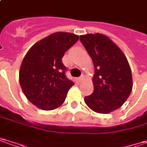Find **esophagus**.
<instances>
[{
  "label": "esophagus",
  "instance_id": "34e87169",
  "mask_svg": "<svg viewBox=\"0 0 147 147\" xmlns=\"http://www.w3.org/2000/svg\"><path fill=\"white\" fill-rule=\"evenodd\" d=\"M76 80L78 81L79 83H80V82H81V81H83V80H84V76H81L80 77H79V78L77 79Z\"/></svg>",
  "mask_w": 147,
  "mask_h": 147
}]
</instances>
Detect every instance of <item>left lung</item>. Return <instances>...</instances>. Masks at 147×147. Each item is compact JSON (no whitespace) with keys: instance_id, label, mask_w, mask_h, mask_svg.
<instances>
[{"instance_id":"obj_1","label":"left lung","mask_w":147,"mask_h":147,"mask_svg":"<svg viewBox=\"0 0 147 147\" xmlns=\"http://www.w3.org/2000/svg\"><path fill=\"white\" fill-rule=\"evenodd\" d=\"M93 60L94 92L84 97L92 111L108 114L119 108L133 89L132 72L123 51L103 34H86L80 36Z\"/></svg>"}]
</instances>
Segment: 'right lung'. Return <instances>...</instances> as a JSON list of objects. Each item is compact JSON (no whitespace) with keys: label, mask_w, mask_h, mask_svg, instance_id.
Wrapping results in <instances>:
<instances>
[{"label":"right lung","mask_w":147,"mask_h":147,"mask_svg":"<svg viewBox=\"0 0 147 147\" xmlns=\"http://www.w3.org/2000/svg\"><path fill=\"white\" fill-rule=\"evenodd\" d=\"M79 36L55 32L34 44L23 58L19 83L28 100L38 108L51 111L63 103L74 82L66 77L62 58Z\"/></svg>","instance_id":"add662e5"}]
</instances>
